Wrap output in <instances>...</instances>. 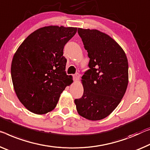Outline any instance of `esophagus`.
Masks as SVG:
<instances>
[{"instance_id":"34e87169","label":"esophagus","mask_w":150,"mask_h":150,"mask_svg":"<svg viewBox=\"0 0 150 150\" xmlns=\"http://www.w3.org/2000/svg\"><path fill=\"white\" fill-rule=\"evenodd\" d=\"M80 78V74L78 73H76V74L74 75V82H76L77 80H78Z\"/></svg>"}]
</instances>
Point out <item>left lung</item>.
<instances>
[{
	"mask_svg": "<svg viewBox=\"0 0 150 150\" xmlns=\"http://www.w3.org/2000/svg\"><path fill=\"white\" fill-rule=\"evenodd\" d=\"M90 58L82 77L84 93L75 99L78 113L91 121L105 119L120 103L129 82L128 61L119 43L97 29L78 28Z\"/></svg>",
	"mask_w": 150,
	"mask_h": 150,
	"instance_id": "8db88e82",
	"label": "left lung"
}]
</instances>
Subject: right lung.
<instances>
[{"label": "right lung", "instance_id": "add662e5", "mask_svg": "<svg viewBox=\"0 0 150 150\" xmlns=\"http://www.w3.org/2000/svg\"><path fill=\"white\" fill-rule=\"evenodd\" d=\"M76 27L50 25L35 30L14 54L11 78L20 102L37 115L55 109L61 93L73 82L66 73L64 45Z\"/></svg>", "mask_w": 150, "mask_h": 150}]
</instances>
